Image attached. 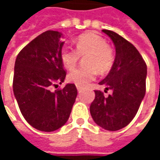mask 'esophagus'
<instances>
[{
    "instance_id": "1",
    "label": "esophagus",
    "mask_w": 160,
    "mask_h": 160,
    "mask_svg": "<svg viewBox=\"0 0 160 160\" xmlns=\"http://www.w3.org/2000/svg\"><path fill=\"white\" fill-rule=\"evenodd\" d=\"M77 90H78V92H80V91L83 90V87H80V86H77Z\"/></svg>"
}]
</instances>
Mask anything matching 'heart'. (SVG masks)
Listing matches in <instances>:
<instances>
[{"label": "heart", "mask_w": 160, "mask_h": 160, "mask_svg": "<svg viewBox=\"0 0 160 160\" xmlns=\"http://www.w3.org/2000/svg\"><path fill=\"white\" fill-rule=\"evenodd\" d=\"M75 48L64 46L61 50V59L66 68L72 69L76 66L80 56H87L85 63L87 66L73 69L68 75V80L76 86H87L96 78L98 70L100 73H106L113 66V49L104 38L96 33H87L79 37L75 42Z\"/></svg>", "instance_id": "b5f03b06"}]
</instances>
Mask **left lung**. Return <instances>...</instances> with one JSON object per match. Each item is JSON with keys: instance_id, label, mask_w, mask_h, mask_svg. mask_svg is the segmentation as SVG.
Instances as JSON below:
<instances>
[{"instance_id": "left-lung-1", "label": "left lung", "mask_w": 160, "mask_h": 160, "mask_svg": "<svg viewBox=\"0 0 160 160\" xmlns=\"http://www.w3.org/2000/svg\"><path fill=\"white\" fill-rule=\"evenodd\" d=\"M114 42L116 57L110 73L99 82L106 92L95 91L91 104V116L96 123L106 130L116 131L126 127L137 113L146 93L147 64L131 42L109 30H103Z\"/></svg>"}]
</instances>
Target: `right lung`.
I'll return each instance as SVG.
<instances>
[{
  "label": "right lung",
  "mask_w": 160,
  "mask_h": 160,
  "mask_svg": "<svg viewBox=\"0 0 160 160\" xmlns=\"http://www.w3.org/2000/svg\"><path fill=\"white\" fill-rule=\"evenodd\" d=\"M62 37L56 31L42 32L21 49L14 65L12 89L21 114L30 125L44 132L66 123L77 97L74 84L49 90L66 77L61 59Z\"/></svg>",
  "instance_id": "add662e5"
}]
</instances>
